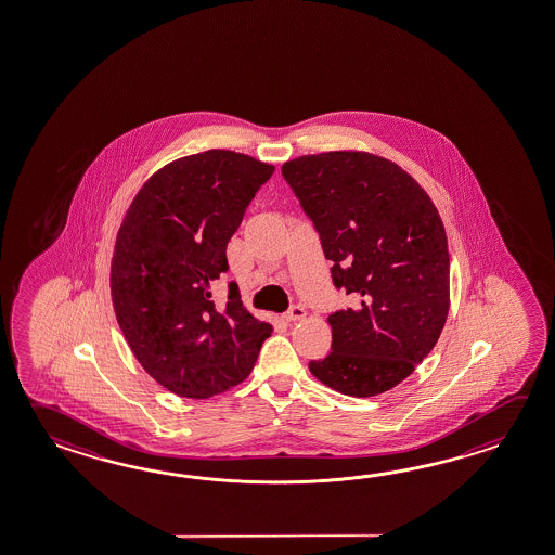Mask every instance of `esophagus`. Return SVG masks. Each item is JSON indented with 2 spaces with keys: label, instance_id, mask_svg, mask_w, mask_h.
<instances>
[{
  "label": "esophagus",
  "instance_id": "esophagus-1",
  "mask_svg": "<svg viewBox=\"0 0 555 555\" xmlns=\"http://www.w3.org/2000/svg\"><path fill=\"white\" fill-rule=\"evenodd\" d=\"M284 318H286V322H298V320L306 318V310H304L302 306H293Z\"/></svg>",
  "mask_w": 555,
  "mask_h": 555
}]
</instances>
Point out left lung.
I'll list each match as a JSON object with an SVG mask.
<instances>
[{"label": "left lung", "instance_id": "1", "mask_svg": "<svg viewBox=\"0 0 555 555\" xmlns=\"http://www.w3.org/2000/svg\"><path fill=\"white\" fill-rule=\"evenodd\" d=\"M283 177L314 221L335 286L357 298L327 318L332 351L310 373L347 397L383 395L414 373L448 320L438 209L404 168L365 151L293 158Z\"/></svg>", "mask_w": 555, "mask_h": 555}]
</instances>
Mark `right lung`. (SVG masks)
I'll return each instance as SVG.
<instances>
[{
  "mask_svg": "<svg viewBox=\"0 0 555 555\" xmlns=\"http://www.w3.org/2000/svg\"><path fill=\"white\" fill-rule=\"evenodd\" d=\"M272 172L223 149L177 158L146 180L119 225L109 272L117 324L141 366L177 397L237 387L272 334L237 284L225 310L211 298V283L230 271L231 235Z\"/></svg>",
  "mask_w": 555,
  "mask_h": 555,
  "instance_id": "1",
  "label": "right lung"
}]
</instances>
